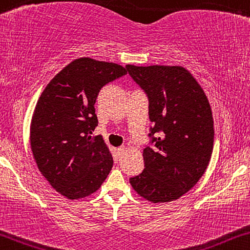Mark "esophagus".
<instances>
[{
	"label": "esophagus",
	"instance_id": "34e87169",
	"mask_svg": "<svg viewBox=\"0 0 250 250\" xmlns=\"http://www.w3.org/2000/svg\"><path fill=\"white\" fill-rule=\"evenodd\" d=\"M126 150H127V148H126V146H119V148L117 149V151H118V154H119V156L124 155V154L126 153Z\"/></svg>",
	"mask_w": 250,
	"mask_h": 250
}]
</instances>
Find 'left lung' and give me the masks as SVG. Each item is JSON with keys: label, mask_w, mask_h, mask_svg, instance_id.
Wrapping results in <instances>:
<instances>
[{"label": "left lung", "mask_w": 250, "mask_h": 250, "mask_svg": "<svg viewBox=\"0 0 250 250\" xmlns=\"http://www.w3.org/2000/svg\"><path fill=\"white\" fill-rule=\"evenodd\" d=\"M146 92L155 148L143 149L144 169L130 178L132 189L151 203L178 200L200 181L214 142L212 108L195 77L182 66L126 65Z\"/></svg>", "instance_id": "left-lung-1"}]
</instances>
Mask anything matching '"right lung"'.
<instances>
[{"mask_svg": "<svg viewBox=\"0 0 250 250\" xmlns=\"http://www.w3.org/2000/svg\"><path fill=\"white\" fill-rule=\"evenodd\" d=\"M127 73L123 66L79 58L51 79L41 94L30 126V143L38 169L68 200L94 194L113 167L101 135L95 102L107 83Z\"/></svg>", "mask_w": 250, "mask_h": 250, "instance_id": "1", "label": "right lung"}]
</instances>
